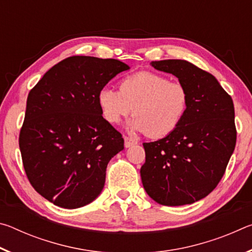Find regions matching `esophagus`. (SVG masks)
<instances>
[{"label": "esophagus", "mask_w": 252, "mask_h": 252, "mask_svg": "<svg viewBox=\"0 0 252 252\" xmlns=\"http://www.w3.org/2000/svg\"><path fill=\"white\" fill-rule=\"evenodd\" d=\"M136 143H138V141H136V140L130 138V136H125V146H126V148H129V147L134 146V144H136Z\"/></svg>", "instance_id": "34e87169"}]
</instances>
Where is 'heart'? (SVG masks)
Masks as SVG:
<instances>
[{
	"mask_svg": "<svg viewBox=\"0 0 252 252\" xmlns=\"http://www.w3.org/2000/svg\"><path fill=\"white\" fill-rule=\"evenodd\" d=\"M101 113L106 121L117 123L132 112V130L146 132L152 139L168 136L181 125L188 112L190 94L179 81L167 75L140 71L126 75L117 89H103L97 95Z\"/></svg>",
	"mask_w": 252,
	"mask_h": 252,
	"instance_id": "obj_1",
	"label": "heart"
}]
</instances>
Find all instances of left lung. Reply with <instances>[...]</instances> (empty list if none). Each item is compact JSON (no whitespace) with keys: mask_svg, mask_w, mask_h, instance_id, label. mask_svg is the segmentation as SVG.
I'll list each match as a JSON object with an SVG mask.
<instances>
[{"mask_svg":"<svg viewBox=\"0 0 252 252\" xmlns=\"http://www.w3.org/2000/svg\"><path fill=\"white\" fill-rule=\"evenodd\" d=\"M151 65L176 75L189 91L190 103L171 134L143 143V187L162 206L191 204L212 192L227 169L237 141L233 101L215 76L186 60Z\"/></svg>","mask_w":252,"mask_h":252,"instance_id":"1","label":"left lung"}]
</instances>
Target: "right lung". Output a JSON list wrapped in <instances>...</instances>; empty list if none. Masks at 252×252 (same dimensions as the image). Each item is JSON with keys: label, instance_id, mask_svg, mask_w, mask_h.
Returning a JSON list of instances; mask_svg holds the SVG:
<instances>
[{"label": "right lung", "instance_id": "right-lung-1", "mask_svg": "<svg viewBox=\"0 0 252 252\" xmlns=\"http://www.w3.org/2000/svg\"><path fill=\"white\" fill-rule=\"evenodd\" d=\"M127 69L116 59L74 55L51 67L30 91L19 136L24 171L55 206L83 207L103 189L106 165L125 140L102 117L97 95Z\"/></svg>", "mask_w": 252, "mask_h": 252}]
</instances>
